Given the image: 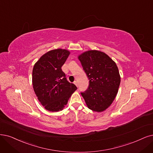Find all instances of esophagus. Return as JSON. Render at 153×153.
<instances>
[{
  "mask_svg": "<svg viewBox=\"0 0 153 153\" xmlns=\"http://www.w3.org/2000/svg\"><path fill=\"white\" fill-rule=\"evenodd\" d=\"M74 84L76 86H77V82L76 81H75L74 82Z\"/></svg>",
  "mask_w": 153,
  "mask_h": 153,
  "instance_id": "1",
  "label": "esophagus"
}]
</instances>
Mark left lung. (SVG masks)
<instances>
[{"label":"left lung","mask_w":153,"mask_h":153,"mask_svg":"<svg viewBox=\"0 0 153 153\" xmlns=\"http://www.w3.org/2000/svg\"><path fill=\"white\" fill-rule=\"evenodd\" d=\"M89 79L88 89L81 93L88 108L105 111L111 105L118 93L120 76L115 62L105 53L88 50L78 56Z\"/></svg>","instance_id":"obj_1"}]
</instances>
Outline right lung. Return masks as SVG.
Listing matches in <instances>:
<instances>
[{
    "mask_svg": "<svg viewBox=\"0 0 153 153\" xmlns=\"http://www.w3.org/2000/svg\"><path fill=\"white\" fill-rule=\"evenodd\" d=\"M70 54L66 49L48 51L36 62L33 69L32 84L38 101L50 111L64 109L77 89L68 82L61 67Z\"/></svg>",
    "mask_w": 153,
    "mask_h": 153,
    "instance_id": "right-lung-1",
    "label": "right lung"
}]
</instances>
